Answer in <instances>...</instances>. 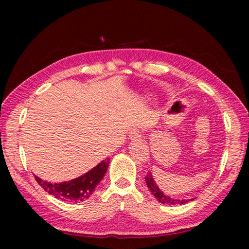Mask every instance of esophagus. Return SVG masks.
Instances as JSON below:
<instances>
[{"mask_svg":"<svg viewBox=\"0 0 249 249\" xmlns=\"http://www.w3.org/2000/svg\"><path fill=\"white\" fill-rule=\"evenodd\" d=\"M142 132L138 128H133L129 133V140L130 141H140L142 140Z\"/></svg>","mask_w":249,"mask_h":249,"instance_id":"1","label":"esophagus"}]
</instances>
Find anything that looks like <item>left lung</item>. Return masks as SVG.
I'll return each mask as SVG.
<instances>
[{
  "label": "left lung",
  "mask_w": 249,
  "mask_h": 249,
  "mask_svg": "<svg viewBox=\"0 0 249 249\" xmlns=\"http://www.w3.org/2000/svg\"><path fill=\"white\" fill-rule=\"evenodd\" d=\"M145 181H146V184L150 190V192L153 193L156 199H157L159 202H161V203L177 205V204H185L187 202L190 201V200H185V199H183V200L174 199V197H170V196L163 195V192L159 190V188L157 187V184H156L155 180L153 178V175H151L150 172H148V175L145 177ZM191 200H193V199H191Z\"/></svg>",
  "instance_id": "8db88e82"
}]
</instances>
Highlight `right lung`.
Instances as JSON below:
<instances>
[{"instance_id": "obj_1", "label": "right lung", "mask_w": 249, "mask_h": 249, "mask_svg": "<svg viewBox=\"0 0 249 249\" xmlns=\"http://www.w3.org/2000/svg\"><path fill=\"white\" fill-rule=\"evenodd\" d=\"M108 162L109 159H105L103 161H101L98 166L94 167L93 169L88 171L87 174L79 177V178L66 181V182H47V181L41 180L37 176H35V179L40 187L45 191H47L49 195L53 196L59 200L77 203V202L89 199L96 185L100 183V181L105 176Z\"/></svg>"}]
</instances>
